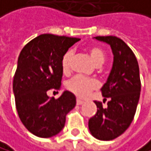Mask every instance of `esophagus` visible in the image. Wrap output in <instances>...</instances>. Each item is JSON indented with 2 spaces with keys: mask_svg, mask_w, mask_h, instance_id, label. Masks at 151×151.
<instances>
[{
  "mask_svg": "<svg viewBox=\"0 0 151 151\" xmlns=\"http://www.w3.org/2000/svg\"><path fill=\"white\" fill-rule=\"evenodd\" d=\"M83 101H81V100H79V99H77V100H76V104L77 105H81V104H83Z\"/></svg>",
  "mask_w": 151,
  "mask_h": 151,
  "instance_id": "obj_1",
  "label": "esophagus"
}]
</instances>
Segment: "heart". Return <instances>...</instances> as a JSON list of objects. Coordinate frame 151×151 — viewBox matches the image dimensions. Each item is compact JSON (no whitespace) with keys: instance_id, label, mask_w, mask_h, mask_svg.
Instances as JSON below:
<instances>
[{"instance_id":"1","label":"heart","mask_w":151,"mask_h":151,"mask_svg":"<svg viewBox=\"0 0 151 151\" xmlns=\"http://www.w3.org/2000/svg\"><path fill=\"white\" fill-rule=\"evenodd\" d=\"M88 52L91 60L96 65L100 66L105 61V52L104 50L98 47L92 46L88 49ZM73 58V51L71 50L66 51L62 59V69L63 73H68L71 67V61ZM98 88V82L95 79L83 77L80 76H75L66 83V88L75 94L78 98L88 97L91 91H93Z\"/></svg>"}]
</instances>
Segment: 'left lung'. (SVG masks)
<instances>
[{"mask_svg":"<svg viewBox=\"0 0 151 151\" xmlns=\"http://www.w3.org/2000/svg\"><path fill=\"white\" fill-rule=\"evenodd\" d=\"M95 39L110 44L114 64L110 76L101 88L107 107L95 101L96 114L88 120L92 136L100 140H112L129 127L139 101L141 82L137 58L126 43L114 36H98Z\"/></svg>","mask_w":151,"mask_h":151,"instance_id":"left-lung-1","label":"left lung"}]
</instances>
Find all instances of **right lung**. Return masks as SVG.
<instances>
[{
  "mask_svg": "<svg viewBox=\"0 0 151 151\" xmlns=\"http://www.w3.org/2000/svg\"><path fill=\"white\" fill-rule=\"evenodd\" d=\"M77 37L42 34L30 40L18 57L13 89L17 114L33 135L50 137L61 132L68 112L75 108L76 97L64 91L50 98V89L59 90L63 76L62 59Z\"/></svg>",
  "mask_w": 151,
  "mask_h": 151,
  "instance_id": "obj_1",
  "label": "right lung"
}]
</instances>
